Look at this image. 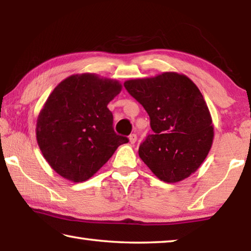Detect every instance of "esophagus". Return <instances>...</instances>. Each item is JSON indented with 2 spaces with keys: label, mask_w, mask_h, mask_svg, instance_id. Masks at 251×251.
<instances>
[{
  "label": "esophagus",
  "mask_w": 251,
  "mask_h": 251,
  "mask_svg": "<svg viewBox=\"0 0 251 251\" xmlns=\"http://www.w3.org/2000/svg\"><path fill=\"white\" fill-rule=\"evenodd\" d=\"M128 138H129L130 144H135L136 141H137V135H136V134H130Z\"/></svg>",
  "instance_id": "1"
}]
</instances>
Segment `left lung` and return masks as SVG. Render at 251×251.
I'll use <instances>...</instances> for the list:
<instances>
[{
    "instance_id": "obj_1",
    "label": "left lung",
    "mask_w": 251,
    "mask_h": 251,
    "mask_svg": "<svg viewBox=\"0 0 251 251\" xmlns=\"http://www.w3.org/2000/svg\"><path fill=\"white\" fill-rule=\"evenodd\" d=\"M124 86L145 108L154 131L139 146L144 163L166 182L180 181L196 172L210 151L214 125L193 80L166 72L126 80Z\"/></svg>"
}]
</instances>
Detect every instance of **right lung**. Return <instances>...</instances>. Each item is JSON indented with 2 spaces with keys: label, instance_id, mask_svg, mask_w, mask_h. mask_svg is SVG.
<instances>
[{
  "label": "right lung",
  "instance_id": "add662e5",
  "mask_svg": "<svg viewBox=\"0 0 251 251\" xmlns=\"http://www.w3.org/2000/svg\"><path fill=\"white\" fill-rule=\"evenodd\" d=\"M120 82L76 74L50 93L36 123L44 158L58 175L74 182L91 178L128 138L113 128L107 105L120 94Z\"/></svg>",
  "mask_w": 251,
  "mask_h": 251
}]
</instances>
